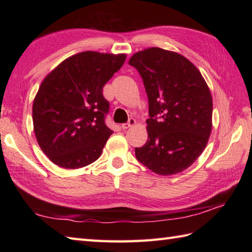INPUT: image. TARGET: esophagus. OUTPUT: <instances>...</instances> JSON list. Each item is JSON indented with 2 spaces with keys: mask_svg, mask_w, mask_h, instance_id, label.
Segmentation results:
<instances>
[{
  "mask_svg": "<svg viewBox=\"0 0 252 252\" xmlns=\"http://www.w3.org/2000/svg\"><path fill=\"white\" fill-rule=\"evenodd\" d=\"M136 125V121H135V119H133V118H131V119L127 121L126 123H123V125L121 126V127L123 130H126V129H129V127H131V126H135Z\"/></svg>",
  "mask_w": 252,
  "mask_h": 252,
  "instance_id": "esophagus-1",
  "label": "esophagus"
}]
</instances>
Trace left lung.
<instances>
[{"instance_id": "obj_1", "label": "left lung", "mask_w": 252, "mask_h": 252, "mask_svg": "<svg viewBox=\"0 0 252 252\" xmlns=\"http://www.w3.org/2000/svg\"><path fill=\"white\" fill-rule=\"evenodd\" d=\"M129 63L145 87L148 140L136 159L159 175H173L195 162L212 130V96L197 67L179 53L149 47Z\"/></svg>"}]
</instances>
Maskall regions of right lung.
<instances>
[{
  "mask_svg": "<svg viewBox=\"0 0 252 252\" xmlns=\"http://www.w3.org/2000/svg\"><path fill=\"white\" fill-rule=\"evenodd\" d=\"M126 54L87 51L62 62L42 81L32 106L37 144L53 163L79 169L97 160L112 131L104 85Z\"/></svg>",
  "mask_w": 252,
  "mask_h": 252,
  "instance_id": "add662e5",
  "label": "right lung"
}]
</instances>
